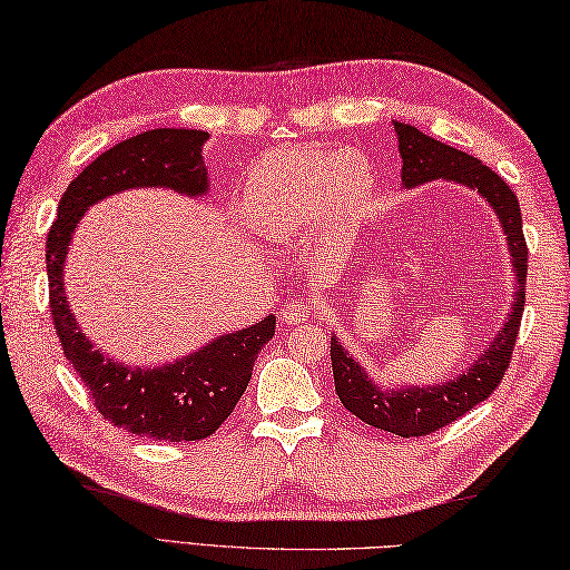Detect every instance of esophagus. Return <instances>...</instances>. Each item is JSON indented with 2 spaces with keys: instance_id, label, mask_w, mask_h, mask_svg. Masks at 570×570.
<instances>
[{
  "instance_id": "1",
  "label": "esophagus",
  "mask_w": 570,
  "mask_h": 570,
  "mask_svg": "<svg viewBox=\"0 0 570 570\" xmlns=\"http://www.w3.org/2000/svg\"><path fill=\"white\" fill-rule=\"evenodd\" d=\"M312 312H315V305H312V302H307V299H287L283 312H281V320L285 324H299V322H305L312 315Z\"/></svg>"
}]
</instances>
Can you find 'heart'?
Returning a JSON list of instances; mask_svg holds the SVG:
<instances>
[{"instance_id": "b5f03b06", "label": "heart", "mask_w": 570, "mask_h": 570, "mask_svg": "<svg viewBox=\"0 0 570 570\" xmlns=\"http://www.w3.org/2000/svg\"><path fill=\"white\" fill-rule=\"evenodd\" d=\"M374 184V167L356 149L340 155L334 149L287 147L250 169L243 204L265 234L293 236L324 214L346 218L362 212Z\"/></svg>"}]
</instances>
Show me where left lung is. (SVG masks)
<instances>
[{
    "label": "left lung",
    "mask_w": 570,
    "mask_h": 570,
    "mask_svg": "<svg viewBox=\"0 0 570 570\" xmlns=\"http://www.w3.org/2000/svg\"><path fill=\"white\" fill-rule=\"evenodd\" d=\"M393 130H396L399 153L403 159V187L415 189L425 181L445 179L478 191L492 206L494 216L502 224L509 258H512V271L517 275L512 312L507 315L504 327L492 336L487 350L460 376H452L445 383H435V386H381L344 350L340 336H332L330 352L334 389L344 409L362 417L364 423L381 428V431L401 438H421L458 421L460 415L490 396L499 386V381H502L504 371L509 368V358H512L514 352L521 312H524L529 253L524 230H521L519 199L497 171L482 165L480 159L470 157L468 153L438 142L435 137L421 132L413 125L393 120Z\"/></svg>",
    "instance_id": "1"
}]
</instances>
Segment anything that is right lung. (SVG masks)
Masks as SVG:
<instances>
[{"label": "right lung", "mask_w": 570, "mask_h": 570, "mask_svg": "<svg viewBox=\"0 0 570 570\" xmlns=\"http://www.w3.org/2000/svg\"><path fill=\"white\" fill-rule=\"evenodd\" d=\"M208 132L157 127L122 139L78 174L58 202L46 238L49 302L68 364L88 386L100 415L127 433L169 440H202L218 431L248 389L253 362L275 334V317L214 336L206 346L159 366H127L92 346L68 305L63 265L80 218L92 204L125 189H171L204 196L208 171L202 147Z\"/></svg>", "instance_id": "add662e5"}]
</instances>
